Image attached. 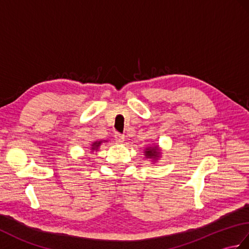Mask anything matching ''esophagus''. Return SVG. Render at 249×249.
<instances>
[{"label":"esophagus","mask_w":249,"mask_h":249,"mask_svg":"<svg viewBox=\"0 0 249 249\" xmlns=\"http://www.w3.org/2000/svg\"><path fill=\"white\" fill-rule=\"evenodd\" d=\"M114 139L116 140V142H123L124 139H125V137L123 135H121L120 133H115L114 134Z\"/></svg>","instance_id":"1"}]
</instances>
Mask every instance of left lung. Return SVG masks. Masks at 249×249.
Segmentation results:
<instances>
[{
	"label": "left lung",
	"instance_id": "1",
	"mask_svg": "<svg viewBox=\"0 0 249 249\" xmlns=\"http://www.w3.org/2000/svg\"><path fill=\"white\" fill-rule=\"evenodd\" d=\"M145 157L149 158V160H157V158H160V150L158 149V146H153V147H146L144 151Z\"/></svg>",
	"mask_w": 249,
	"mask_h": 249
}]
</instances>
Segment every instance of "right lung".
<instances>
[{
    "instance_id": "obj_1",
    "label": "right lung",
    "mask_w": 249,
    "mask_h": 249,
    "mask_svg": "<svg viewBox=\"0 0 249 249\" xmlns=\"http://www.w3.org/2000/svg\"><path fill=\"white\" fill-rule=\"evenodd\" d=\"M102 142H103V141H95V142H93V143H92V150H93V151L97 150L98 147H99V145L102 144Z\"/></svg>"
}]
</instances>
